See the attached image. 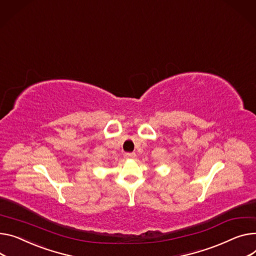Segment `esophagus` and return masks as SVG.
Here are the masks:
<instances>
[{
  "instance_id": "34e87169",
  "label": "esophagus",
  "mask_w": 256,
  "mask_h": 256,
  "mask_svg": "<svg viewBox=\"0 0 256 256\" xmlns=\"http://www.w3.org/2000/svg\"><path fill=\"white\" fill-rule=\"evenodd\" d=\"M136 156H136V153H126V154H124V158H126V160H134L136 158Z\"/></svg>"
}]
</instances>
